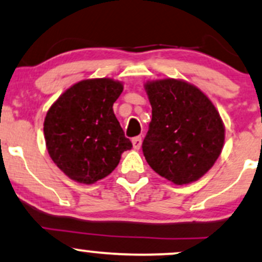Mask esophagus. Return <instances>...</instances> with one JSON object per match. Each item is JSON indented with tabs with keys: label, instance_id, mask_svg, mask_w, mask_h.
I'll use <instances>...</instances> for the list:
<instances>
[{
	"label": "esophagus",
	"instance_id": "obj_1",
	"mask_svg": "<svg viewBox=\"0 0 262 262\" xmlns=\"http://www.w3.org/2000/svg\"><path fill=\"white\" fill-rule=\"evenodd\" d=\"M132 143H133V148L135 150H139L141 148V138L140 137H135L133 138V140H132Z\"/></svg>",
	"mask_w": 262,
	"mask_h": 262
}]
</instances>
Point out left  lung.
I'll return each instance as SVG.
<instances>
[{
	"label": "left lung",
	"mask_w": 262,
	"mask_h": 262,
	"mask_svg": "<svg viewBox=\"0 0 262 262\" xmlns=\"http://www.w3.org/2000/svg\"><path fill=\"white\" fill-rule=\"evenodd\" d=\"M152 118L143 141L146 161L175 185L197 181L214 165L224 145V124L212 101L182 80L148 81Z\"/></svg>",
	"instance_id": "1"
}]
</instances>
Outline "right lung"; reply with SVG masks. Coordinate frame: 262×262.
Returning a JSON list of instances; mask_svg holds the SVG:
<instances>
[{
	"label": "right lung",
	"mask_w": 262,
	"mask_h": 262,
	"mask_svg": "<svg viewBox=\"0 0 262 262\" xmlns=\"http://www.w3.org/2000/svg\"><path fill=\"white\" fill-rule=\"evenodd\" d=\"M123 83L90 79L75 83L49 108L44 119L48 152L66 176L91 185L116 169L132 143L113 112Z\"/></svg>",
	"instance_id": "obj_1"
}]
</instances>
